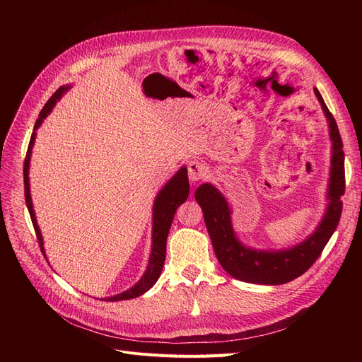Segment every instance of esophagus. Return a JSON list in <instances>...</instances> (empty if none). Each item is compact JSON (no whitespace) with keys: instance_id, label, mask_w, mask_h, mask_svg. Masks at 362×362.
Wrapping results in <instances>:
<instances>
[{"instance_id":"34e87169","label":"esophagus","mask_w":362,"mask_h":362,"mask_svg":"<svg viewBox=\"0 0 362 362\" xmlns=\"http://www.w3.org/2000/svg\"><path fill=\"white\" fill-rule=\"evenodd\" d=\"M206 173H208V168H206V164L204 161L193 160V161L189 163V178H190V181H193V182L199 181L205 177Z\"/></svg>"}]
</instances>
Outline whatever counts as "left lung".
<instances>
[{
  "instance_id": "8db88e82",
  "label": "left lung",
  "mask_w": 362,
  "mask_h": 362,
  "mask_svg": "<svg viewBox=\"0 0 362 362\" xmlns=\"http://www.w3.org/2000/svg\"><path fill=\"white\" fill-rule=\"evenodd\" d=\"M322 110L329 127L332 141L329 182L326 192V211L320 223L303 242L288 249L259 250L243 245L235 235L231 222V205L213 184L205 182L194 192V199L202 208L204 221L210 234L214 254L221 266L238 281L262 286H281L290 282L308 270L320 257L326 243L329 242L341 217L344 194V152L337 122L323 101L320 92L314 87Z\"/></svg>"
}]
</instances>
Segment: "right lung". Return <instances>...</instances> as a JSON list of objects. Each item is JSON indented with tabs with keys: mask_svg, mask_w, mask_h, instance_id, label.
<instances>
[{
	"mask_svg": "<svg viewBox=\"0 0 362 362\" xmlns=\"http://www.w3.org/2000/svg\"><path fill=\"white\" fill-rule=\"evenodd\" d=\"M69 90V86H62L60 89L54 93L45 107L42 108V112L39 115V119L36 120L35 129H33V134L30 139V145L27 151V157L24 161V187H25V202L28 213L31 217L33 226H35V231L39 240V246L40 250L45 255V249H43V238L40 234V229L36 221V214L35 210H33V202H31V194H30V178H28V170H30V160H31V149L35 146V140H36V129L42 125L43 119H45L51 112L56 103L60 100V98ZM189 190H190V184H189V177H187V168L182 166L173 177L164 184V187L158 192L154 208H152V246H151V255H149V262L148 267L144 273V276L140 278V281L136 284L134 287H131L129 290L119 293L116 296H112V298H105L104 300L108 302H117V300H128V299H134L139 298L144 293H146L161 275V270L164 266V259H166V242H168V234L170 225L173 222V216L177 213V208L187 201L189 198ZM47 257V255H45Z\"/></svg>",
	"mask_w": 362,
	"mask_h": 362,
	"instance_id": "obj_1",
	"label": "right lung"
}]
</instances>
